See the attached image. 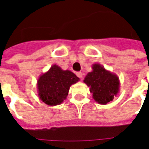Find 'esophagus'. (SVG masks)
I'll list each match as a JSON object with an SVG mask.
<instances>
[{
  "instance_id": "obj_1",
  "label": "esophagus",
  "mask_w": 149,
  "mask_h": 149,
  "mask_svg": "<svg viewBox=\"0 0 149 149\" xmlns=\"http://www.w3.org/2000/svg\"><path fill=\"white\" fill-rule=\"evenodd\" d=\"M76 74H77V76H78V78H80L81 80L82 79L83 74H82V73H81V72H77V73H76Z\"/></svg>"
}]
</instances>
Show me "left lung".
Instances as JSON below:
<instances>
[{"mask_svg":"<svg viewBox=\"0 0 149 149\" xmlns=\"http://www.w3.org/2000/svg\"><path fill=\"white\" fill-rule=\"evenodd\" d=\"M93 71L85 76L84 82L89 87L93 98L99 104L113 101L120 91V80L116 74L107 71L100 64H93Z\"/></svg>","mask_w":149,"mask_h":149,"instance_id":"1","label":"left lung"}]
</instances>
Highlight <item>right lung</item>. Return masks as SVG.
I'll list each match as a JSON object with an SVG mask.
<instances>
[{"instance_id": "add662e5", "label": "right lung", "mask_w": 149, "mask_h": 149, "mask_svg": "<svg viewBox=\"0 0 149 149\" xmlns=\"http://www.w3.org/2000/svg\"><path fill=\"white\" fill-rule=\"evenodd\" d=\"M79 80L71 71H64L61 67L54 64L38 78V95L40 100L49 106L61 104L67 99L71 85Z\"/></svg>"}]
</instances>
